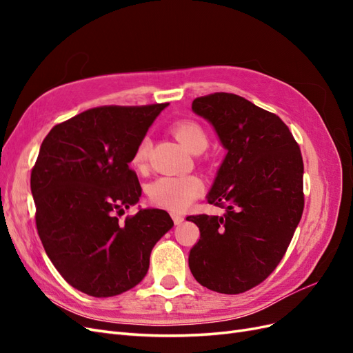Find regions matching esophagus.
Instances as JSON below:
<instances>
[{"label":"esophagus","instance_id":"34e87169","mask_svg":"<svg viewBox=\"0 0 353 353\" xmlns=\"http://www.w3.org/2000/svg\"><path fill=\"white\" fill-rule=\"evenodd\" d=\"M172 219H174V223H175V225H181V223L184 222V216L176 215V213H172Z\"/></svg>","mask_w":353,"mask_h":353}]
</instances>
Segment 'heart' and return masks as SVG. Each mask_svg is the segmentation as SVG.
I'll return each mask as SVG.
<instances>
[{"label": "heart", "mask_w": 353, "mask_h": 353, "mask_svg": "<svg viewBox=\"0 0 353 353\" xmlns=\"http://www.w3.org/2000/svg\"><path fill=\"white\" fill-rule=\"evenodd\" d=\"M172 132L176 140L185 147V150L193 154H200L206 150L209 138L206 131L194 121H183L174 125ZM152 141L144 137L137 144L131 157V165L137 170H143L147 166L148 153ZM203 184L197 176H163L156 179L148 190L150 201L157 208H163L172 212H184L201 193Z\"/></svg>", "instance_id": "1"}]
</instances>
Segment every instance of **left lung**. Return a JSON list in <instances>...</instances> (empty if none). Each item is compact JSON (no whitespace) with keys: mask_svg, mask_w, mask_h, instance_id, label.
Returning a JSON list of instances; mask_svg holds the SVG:
<instances>
[{"mask_svg":"<svg viewBox=\"0 0 353 353\" xmlns=\"http://www.w3.org/2000/svg\"><path fill=\"white\" fill-rule=\"evenodd\" d=\"M191 109L227 150L206 197L227 213L187 218L200 230L188 266L209 290L244 293L276 268L302 218L301 148L279 116L240 95H205Z\"/></svg>","mask_w":353,"mask_h":353,"instance_id":"8db88e82","label":"left lung"}]
</instances>
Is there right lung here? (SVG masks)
<instances>
[{
    "label": "right lung",
    "instance_id": "add662e5",
    "mask_svg": "<svg viewBox=\"0 0 353 353\" xmlns=\"http://www.w3.org/2000/svg\"><path fill=\"white\" fill-rule=\"evenodd\" d=\"M166 105L90 109L56 125L41 144L30 174L37 230L56 270L85 294L135 287L154 244L174 227L162 209H140L125 223L116 216L141 197L131 157Z\"/></svg>",
    "mask_w": 353,
    "mask_h": 353
}]
</instances>
